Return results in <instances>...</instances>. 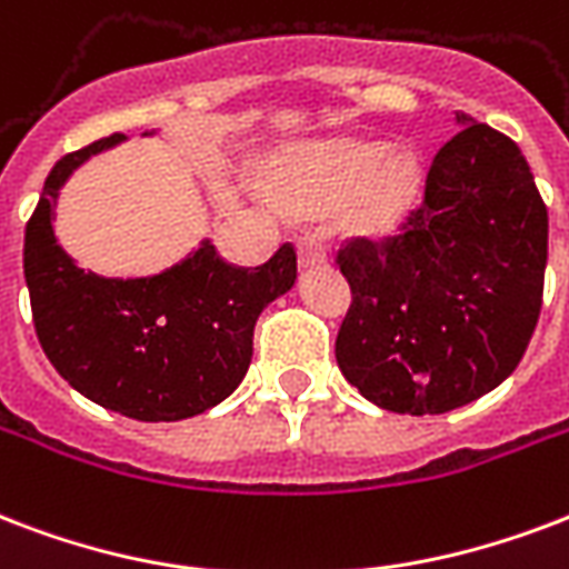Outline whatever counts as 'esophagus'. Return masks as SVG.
<instances>
[{
  "label": "esophagus",
  "mask_w": 569,
  "mask_h": 569,
  "mask_svg": "<svg viewBox=\"0 0 569 569\" xmlns=\"http://www.w3.org/2000/svg\"><path fill=\"white\" fill-rule=\"evenodd\" d=\"M325 262H328V256H325V247L319 244L313 236L298 238V266L316 268V266H325Z\"/></svg>",
  "instance_id": "esophagus-1"
}]
</instances>
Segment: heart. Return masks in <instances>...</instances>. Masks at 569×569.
Returning a JSON list of instances; mask_svg holds the SVG:
<instances>
[{"label":"heart","instance_id":"heart-1","mask_svg":"<svg viewBox=\"0 0 569 569\" xmlns=\"http://www.w3.org/2000/svg\"><path fill=\"white\" fill-rule=\"evenodd\" d=\"M420 184L423 169L411 149L333 140L286 158L274 169L271 193L280 206L303 214L346 206L355 227L381 232L415 206Z\"/></svg>","mask_w":569,"mask_h":569}]
</instances>
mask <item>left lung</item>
Masks as SVG:
<instances>
[{
    "label": "left lung",
    "instance_id": "8db88e82",
    "mask_svg": "<svg viewBox=\"0 0 569 569\" xmlns=\"http://www.w3.org/2000/svg\"><path fill=\"white\" fill-rule=\"evenodd\" d=\"M457 124L400 236L337 253L352 286L337 363L397 415H445L498 388L543 303L549 214L531 167L496 128L466 112Z\"/></svg>",
    "mask_w": 569,
    "mask_h": 569
}]
</instances>
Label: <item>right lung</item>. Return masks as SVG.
<instances>
[{
    "mask_svg": "<svg viewBox=\"0 0 569 569\" xmlns=\"http://www.w3.org/2000/svg\"><path fill=\"white\" fill-rule=\"evenodd\" d=\"M112 133L64 154L26 223L23 274L43 355L82 397L133 420H184L223 402L253 358V328L295 286L292 244L266 266L236 268L211 241L151 277L82 271L53 232V208L71 172L112 149Z\"/></svg>",
    "mask_w": 569,
    "mask_h": 569,
    "instance_id": "1",
    "label": "right lung"
}]
</instances>
